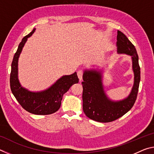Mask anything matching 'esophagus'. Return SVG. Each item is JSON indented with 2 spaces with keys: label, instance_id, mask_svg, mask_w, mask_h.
<instances>
[{
  "label": "esophagus",
  "instance_id": "esophagus-1",
  "mask_svg": "<svg viewBox=\"0 0 154 154\" xmlns=\"http://www.w3.org/2000/svg\"><path fill=\"white\" fill-rule=\"evenodd\" d=\"M83 74V71H79L77 72V76H78V77H79V80H82V79Z\"/></svg>",
  "mask_w": 154,
  "mask_h": 154
}]
</instances>
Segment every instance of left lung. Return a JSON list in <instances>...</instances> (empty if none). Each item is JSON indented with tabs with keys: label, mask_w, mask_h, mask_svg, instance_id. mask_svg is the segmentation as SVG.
I'll list each match as a JSON object with an SVG mask.
<instances>
[{
	"label": "left lung",
	"mask_w": 154,
	"mask_h": 154,
	"mask_svg": "<svg viewBox=\"0 0 154 154\" xmlns=\"http://www.w3.org/2000/svg\"><path fill=\"white\" fill-rule=\"evenodd\" d=\"M117 46L118 54L131 56L134 72V85L127 98L113 101L104 91L102 72L96 70H85L83 75V110L85 116L93 120L106 123L121 118L133 106L137 97L140 71L136 48L127 36L118 30Z\"/></svg>",
	"instance_id": "8db88e82"
}]
</instances>
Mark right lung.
Wrapping results in <instances>:
<instances>
[{"label": "right lung", "instance_id": "add662e5", "mask_svg": "<svg viewBox=\"0 0 154 154\" xmlns=\"http://www.w3.org/2000/svg\"><path fill=\"white\" fill-rule=\"evenodd\" d=\"M34 28L31 32L25 36L19 44L11 63L10 75V86L13 94L26 111L35 115H49L55 113L61 105L64 94L75 83L79 82L77 72L70 75H64L48 89L41 92H30L21 85L18 79V59L28 37L35 32Z\"/></svg>", "mask_w": 154, "mask_h": 154}]
</instances>
